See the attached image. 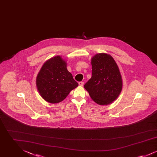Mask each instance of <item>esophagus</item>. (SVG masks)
<instances>
[{"label": "esophagus", "instance_id": "1", "mask_svg": "<svg viewBox=\"0 0 157 157\" xmlns=\"http://www.w3.org/2000/svg\"><path fill=\"white\" fill-rule=\"evenodd\" d=\"M83 84H84V83H83V82H79V86H83Z\"/></svg>", "mask_w": 157, "mask_h": 157}]
</instances>
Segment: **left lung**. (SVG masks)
Wrapping results in <instances>:
<instances>
[{"instance_id":"left-lung-1","label":"left lung","mask_w":157,"mask_h":157,"mask_svg":"<svg viewBox=\"0 0 157 157\" xmlns=\"http://www.w3.org/2000/svg\"><path fill=\"white\" fill-rule=\"evenodd\" d=\"M91 64L92 77L84 88L98 104H109L118 97L122 88L119 67L112 56L105 53L94 56Z\"/></svg>"}]
</instances>
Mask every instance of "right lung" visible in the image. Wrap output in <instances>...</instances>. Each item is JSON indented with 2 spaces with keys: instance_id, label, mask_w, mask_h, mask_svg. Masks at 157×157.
I'll list each match as a JSON object with an SVG mask.
<instances>
[{
  "instance_id": "1",
  "label": "right lung",
  "mask_w": 157,
  "mask_h": 157,
  "mask_svg": "<svg viewBox=\"0 0 157 157\" xmlns=\"http://www.w3.org/2000/svg\"><path fill=\"white\" fill-rule=\"evenodd\" d=\"M67 65L61 56H56L46 60L41 67L36 83L40 95L46 101L59 103L78 86Z\"/></svg>"
}]
</instances>
